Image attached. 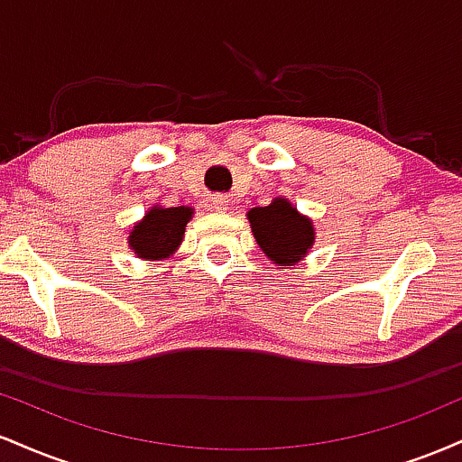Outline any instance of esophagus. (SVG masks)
Here are the masks:
<instances>
[{
  "label": "esophagus",
  "mask_w": 462,
  "mask_h": 462,
  "mask_svg": "<svg viewBox=\"0 0 462 462\" xmlns=\"http://www.w3.org/2000/svg\"><path fill=\"white\" fill-rule=\"evenodd\" d=\"M213 208L219 210V213H224V210L227 208V198H226V195H215V198H213Z\"/></svg>",
  "instance_id": "1"
}]
</instances>
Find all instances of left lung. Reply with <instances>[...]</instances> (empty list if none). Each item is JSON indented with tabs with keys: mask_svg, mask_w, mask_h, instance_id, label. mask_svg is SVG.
Here are the masks:
<instances>
[{
	"mask_svg": "<svg viewBox=\"0 0 462 462\" xmlns=\"http://www.w3.org/2000/svg\"><path fill=\"white\" fill-rule=\"evenodd\" d=\"M249 227L264 256L278 269H293L315 245V226L286 198L269 206H256L247 213Z\"/></svg>",
	"mask_w": 462,
	"mask_h": 462,
	"instance_id": "1",
	"label": "left lung"
}]
</instances>
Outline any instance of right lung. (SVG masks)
<instances>
[{
  "label": "right lung",
  "mask_w": 462,
  "mask_h": 462,
  "mask_svg": "<svg viewBox=\"0 0 462 462\" xmlns=\"http://www.w3.org/2000/svg\"><path fill=\"white\" fill-rule=\"evenodd\" d=\"M193 219L190 206H152L128 232V247L143 261H167L182 245L187 224Z\"/></svg>",
  "instance_id": "right-lung-1"
}]
</instances>
